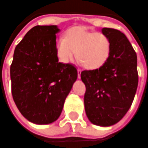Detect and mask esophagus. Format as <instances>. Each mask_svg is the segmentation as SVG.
Masks as SVG:
<instances>
[{
	"instance_id": "obj_1",
	"label": "esophagus",
	"mask_w": 148,
	"mask_h": 148,
	"mask_svg": "<svg viewBox=\"0 0 148 148\" xmlns=\"http://www.w3.org/2000/svg\"><path fill=\"white\" fill-rule=\"evenodd\" d=\"M77 70H78V78L80 79L81 78V69H78Z\"/></svg>"
}]
</instances>
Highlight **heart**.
Wrapping results in <instances>:
<instances>
[{
    "label": "heart",
    "mask_w": 148,
    "mask_h": 148,
    "mask_svg": "<svg viewBox=\"0 0 148 148\" xmlns=\"http://www.w3.org/2000/svg\"><path fill=\"white\" fill-rule=\"evenodd\" d=\"M56 52L63 63H69L77 53L79 60L85 68L97 69L109 57L110 42L104 33L75 27L67 32L65 38L57 40Z\"/></svg>",
    "instance_id": "1"
}]
</instances>
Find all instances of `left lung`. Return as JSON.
Wrapping results in <instances>:
<instances>
[{"instance_id":"left-lung-1","label":"left lung","mask_w":148,"mask_h":148,"mask_svg":"<svg viewBox=\"0 0 148 148\" xmlns=\"http://www.w3.org/2000/svg\"><path fill=\"white\" fill-rule=\"evenodd\" d=\"M101 33L110 42L109 57L99 69L84 70L81 79L86 86L84 106L88 120L107 127L118 123L130 108L138 75L137 55L125 34L109 28Z\"/></svg>"}]
</instances>
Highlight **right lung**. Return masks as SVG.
Segmentation results:
<instances>
[{
  "instance_id": "obj_1",
  "label": "right lung",
  "mask_w": 148,
  "mask_h": 148,
  "mask_svg": "<svg viewBox=\"0 0 148 148\" xmlns=\"http://www.w3.org/2000/svg\"><path fill=\"white\" fill-rule=\"evenodd\" d=\"M56 25L35 26L16 46L10 65L11 92L28 121L48 125L57 120L78 77L73 64L59 62Z\"/></svg>"
}]
</instances>
